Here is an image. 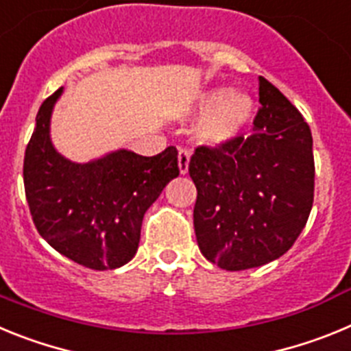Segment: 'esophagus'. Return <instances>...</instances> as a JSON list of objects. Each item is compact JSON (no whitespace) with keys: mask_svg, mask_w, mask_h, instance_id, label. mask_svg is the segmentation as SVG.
<instances>
[{"mask_svg":"<svg viewBox=\"0 0 351 351\" xmlns=\"http://www.w3.org/2000/svg\"><path fill=\"white\" fill-rule=\"evenodd\" d=\"M178 165H179V172H181V176L188 173V169H190V151H188V149L184 147L179 149Z\"/></svg>","mask_w":351,"mask_h":351,"instance_id":"34e87169","label":"esophagus"}]
</instances>
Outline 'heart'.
<instances>
[{"mask_svg": "<svg viewBox=\"0 0 351 351\" xmlns=\"http://www.w3.org/2000/svg\"><path fill=\"white\" fill-rule=\"evenodd\" d=\"M193 116H204L197 126L202 144L226 145L237 141L255 116V100L250 93L228 88H210L200 93L191 105Z\"/></svg>", "mask_w": 351, "mask_h": 351, "instance_id": "1", "label": "heart"}]
</instances>
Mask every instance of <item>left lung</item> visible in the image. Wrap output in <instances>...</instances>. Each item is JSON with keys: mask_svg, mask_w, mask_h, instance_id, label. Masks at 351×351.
Wrapping results in <instances>:
<instances>
[{"mask_svg": "<svg viewBox=\"0 0 351 351\" xmlns=\"http://www.w3.org/2000/svg\"><path fill=\"white\" fill-rule=\"evenodd\" d=\"M258 96L253 135L216 149L198 147L188 169L197 186L198 247L225 271L260 267L285 255L313 207L311 130L263 77Z\"/></svg>", "mask_w": 351, "mask_h": 351, "instance_id": "1", "label": "left lung"}]
</instances>
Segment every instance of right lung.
Masks as SVG:
<instances>
[{
    "mask_svg": "<svg viewBox=\"0 0 351 351\" xmlns=\"http://www.w3.org/2000/svg\"><path fill=\"white\" fill-rule=\"evenodd\" d=\"M60 88L43 101L24 156V190L36 230L56 251L95 271L135 256L144 214L179 176L178 151L156 156L117 149L77 163L58 153L51 117Z\"/></svg>",
    "mask_w": 351,
    "mask_h": 351,
    "instance_id": "1",
    "label": "right lung"
}]
</instances>
